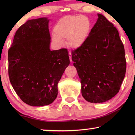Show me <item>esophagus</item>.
<instances>
[{
	"label": "esophagus",
	"mask_w": 135,
	"mask_h": 135,
	"mask_svg": "<svg viewBox=\"0 0 135 135\" xmlns=\"http://www.w3.org/2000/svg\"><path fill=\"white\" fill-rule=\"evenodd\" d=\"M68 55H69V58H70V60L71 62H72V59H71V53H69V54H68Z\"/></svg>",
	"instance_id": "esophagus-1"
}]
</instances>
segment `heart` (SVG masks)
I'll return each mask as SVG.
<instances>
[{"label": "heart", "mask_w": 135, "mask_h": 135, "mask_svg": "<svg viewBox=\"0 0 135 135\" xmlns=\"http://www.w3.org/2000/svg\"><path fill=\"white\" fill-rule=\"evenodd\" d=\"M91 24L85 16L67 15L57 21L54 27L52 38L58 46H62L64 39L68 38V43L74 48L83 45L89 35Z\"/></svg>", "instance_id": "heart-1"}]
</instances>
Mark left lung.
Here are the masks:
<instances>
[{
	"label": "left lung",
	"instance_id": "obj_1",
	"mask_svg": "<svg viewBox=\"0 0 135 135\" xmlns=\"http://www.w3.org/2000/svg\"><path fill=\"white\" fill-rule=\"evenodd\" d=\"M86 42L71 51L82 96L101 103L119 92L126 70L124 47L117 29L100 13Z\"/></svg>",
	"mask_w": 135,
	"mask_h": 135
}]
</instances>
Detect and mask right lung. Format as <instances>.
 Returning <instances> with one entry per match:
<instances>
[{
  "mask_svg": "<svg viewBox=\"0 0 135 135\" xmlns=\"http://www.w3.org/2000/svg\"><path fill=\"white\" fill-rule=\"evenodd\" d=\"M47 18L28 20L16 31L8 50V74L13 89L25 103L41 107L52 103L58 83L70 64L68 52L51 51Z\"/></svg>",
  "mask_w": 135,
  "mask_h": 135,
  "instance_id": "obj_1",
  "label": "right lung"
}]
</instances>
